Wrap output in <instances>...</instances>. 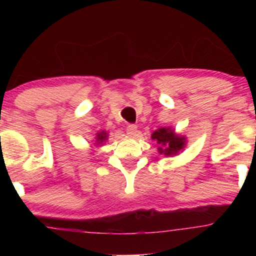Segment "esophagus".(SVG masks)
Segmentation results:
<instances>
[{
    "label": "esophagus",
    "instance_id": "34e87169",
    "mask_svg": "<svg viewBox=\"0 0 256 256\" xmlns=\"http://www.w3.org/2000/svg\"><path fill=\"white\" fill-rule=\"evenodd\" d=\"M126 132H128V136H131V137L136 136V134H137V126L134 125V124L128 125V128H126Z\"/></svg>",
    "mask_w": 256,
    "mask_h": 256
}]
</instances>
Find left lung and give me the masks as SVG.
Here are the masks:
<instances>
[{"label": "left lung", "mask_w": 256, "mask_h": 256, "mask_svg": "<svg viewBox=\"0 0 256 256\" xmlns=\"http://www.w3.org/2000/svg\"><path fill=\"white\" fill-rule=\"evenodd\" d=\"M152 140H155L158 144H161L158 152L165 155H177V152L182 150L185 144L184 138L178 137L170 128H158L152 134Z\"/></svg>", "instance_id": "1"}]
</instances>
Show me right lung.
Returning <instances> with one entry per match:
<instances>
[{"mask_svg": "<svg viewBox=\"0 0 256 256\" xmlns=\"http://www.w3.org/2000/svg\"><path fill=\"white\" fill-rule=\"evenodd\" d=\"M106 138H107V134H106V132L104 131L100 132V134H98V142L102 143L106 140Z\"/></svg>", "mask_w": 256, "mask_h": 256, "instance_id": "obj_1", "label": "right lung"}]
</instances>
